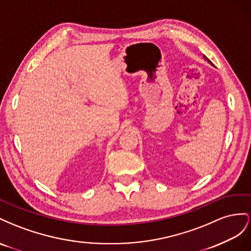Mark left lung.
I'll return each instance as SVG.
<instances>
[{"label":"left lung","mask_w":251,"mask_h":251,"mask_svg":"<svg viewBox=\"0 0 251 251\" xmlns=\"http://www.w3.org/2000/svg\"><path fill=\"white\" fill-rule=\"evenodd\" d=\"M204 59H205V60H206V61H207V62H208V63H210V64H211V65H212V66H213V64H212V63H211V62H210V60H208V59H207V58H206V56H205V55H204Z\"/></svg>","instance_id":"obj_1"}]
</instances>
